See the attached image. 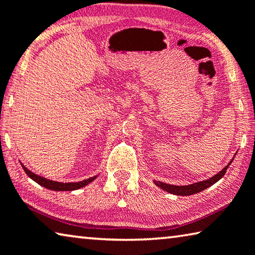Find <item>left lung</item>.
<instances>
[{
  "instance_id": "obj_1",
  "label": "left lung",
  "mask_w": 255,
  "mask_h": 255,
  "mask_svg": "<svg viewBox=\"0 0 255 255\" xmlns=\"http://www.w3.org/2000/svg\"><path fill=\"white\" fill-rule=\"evenodd\" d=\"M234 160V159H233ZM233 160L230 161V162L226 165V167L222 169L221 171H219L215 175L211 178H209L207 180H202L199 181V183H194L191 185H187V186H177V185H170V184H165L162 183V181H156L154 180V184L157 186V187H160L161 189H163V191L173 194V195H180V196H188V195H193V194H196V193H200L202 191H204V189H207L210 186H212L215 183H217L218 180L221 179L222 177L225 176L226 171H227L228 167L230 165V163L233 162Z\"/></svg>"
}]
</instances>
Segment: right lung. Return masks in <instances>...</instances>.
Wrapping results in <instances>:
<instances>
[{
    "label": "right lung",
    "mask_w": 255,
    "mask_h": 255,
    "mask_svg": "<svg viewBox=\"0 0 255 255\" xmlns=\"http://www.w3.org/2000/svg\"><path fill=\"white\" fill-rule=\"evenodd\" d=\"M22 165L23 170L28 175L29 178L33 179L34 181H36L38 185L43 186V187H45L47 189H51V191H56V192H62V191H75V189H79L82 187H85V186L88 185L91 183V181L94 180L96 177L98 176H94V177H91V178L88 179H85L82 181H77V183H59V181H54V180H50V179H46L44 178L42 176H38L36 175V173L31 172L30 170H28V169L25 167V165Z\"/></svg>",
    "instance_id": "1"
}]
</instances>
